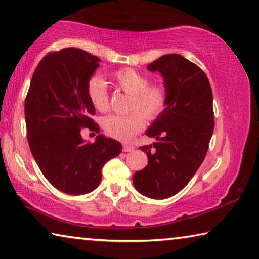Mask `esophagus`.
Masks as SVG:
<instances>
[{
    "label": "esophagus",
    "mask_w": 259,
    "mask_h": 259,
    "mask_svg": "<svg viewBox=\"0 0 259 259\" xmlns=\"http://www.w3.org/2000/svg\"><path fill=\"white\" fill-rule=\"evenodd\" d=\"M122 150H124V152H126V153H128V152H133V150H134V147H133V146H131V145H127V143H125V145L122 146Z\"/></svg>",
    "instance_id": "34e87169"
}]
</instances>
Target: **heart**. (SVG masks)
<instances>
[{"label": "heart", "instance_id": "1", "mask_svg": "<svg viewBox=\"0 0 259 259\" xmlns=\"http://www.w3.org/2000/svg\"><path fill=\"white\" fill-rule=\"evenodd\" d=\"M112 78L122 91L132 95L128 114H111L103 120V127L110 137L128 141L145 127V117L154 120L164 112L168 106V90L161 84H149V78L140 71L122 68L114 71ZM87 96L99 112H106L111 107L110 93L105 79L94 75L87 84Z\"/></svg>", "mask_w": 259, "mask_h": 259}]
</instances>
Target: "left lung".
Listing matches in <instances>:
<instances>
[{
    "instance_id": "left-lung-1",
    "label": "left lung",
    "mask_w": 259,
    "mask_h": 259,
    "mask_svg": "<svg viewBox=\"0 0 259 259\" xmlns=\"http://www.w3.org/2000/svg\"><path fill=\"white\" fill-rule=\"evenodd\" d=\"M148 70L161 73L169 102L146 131L157 141L140 147L148 164L133 184L143 196L165 199L184 189L204 161L214 130L213 94L201 68L180 54L163 55Z\"/></svg>"
}]
</instances>
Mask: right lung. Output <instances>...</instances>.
Returning <instances> with one entry per match:
<instances>
[{
  "label": "right lung",
  "mask_w": 259,
  "mask_h": 259,
  "mask_svg": "<svg viewBox=\"0 0 259 259\" xmlns=\"http://www.w3.org/2000/svg\"><path fill=\"white\" fill-rule=\"evenodd\" d=\"M99 61L73 47L50 52L35 68L25 98L31 153L46 180L73 196L96 189L103 166L122 150L120 142L103 134L95 142H85L81 135L83 128L99 133L90 118L95 107L87 96V84Z\"/></svg>",
  "instance_id": "1"
}]
</instances>
